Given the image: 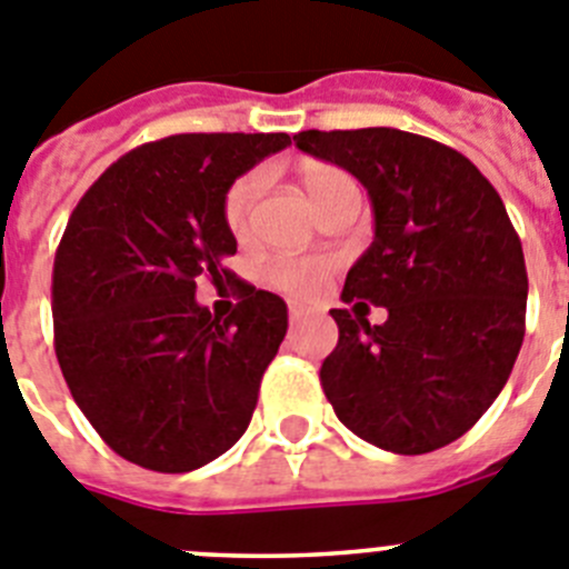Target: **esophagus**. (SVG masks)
I'll return each instance as SVG.
<instances>
[{"mask_svg":"<svg viewBox=\"0 0 569 569\" xmlns=\"http://www.w3.org/2000/svg\"><path fill=\"white\" fill-rule=\"evenodd\" d=\"M303 317H306L303 306H289V322H291V326H297V322H303Z\"/></svg>","mask_w":569,"mask_h":569,"instance_id":"1","label":"esophagus"}]
</instances>
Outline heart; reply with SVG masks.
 I'll return each mask as SVG.
<instances>
[{
	"instance_id": "obj_1",
	"label": "heart",
	"mask_w": 569,
	"mask_h": 569,
	"mask_svg": "<svg viewBox=\"0 0 569 569\" xmlns=\"http://www.w3.org/2000/svg\"><path fill=\"white\" fill-rule=\"evenodd\" d=\"M351 181V176L331 163H309L303 172H300V183H303V192L309 196V201L315 203V209L320 207L326 198L335 192L340 183ZM260 189H263V172H247L240 176L232 187L227 189L223 196V223H227L229 232L234 238H247L249 223H252L254 203L260 198ZM329 266L322 260H278L269 269V280L278 286L286 295H309L317 283L322 280Z\"/></svg>"
}]
</instances>
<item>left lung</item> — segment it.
<instances>
[{
	"mask_svg": "<svg viewBox=\"0 0 569 569\" xmlns=\"http://www.w3.org/2000/svg\"><path fill=\"white\" fill-rule=\"evenodd\" d=\"M295 144L368 189L373 243L351 266L340 337L320 368L348 431L391 453H428L470 431L508 382L525 340L521 240L493 183L462 152L391 127L306 130ZM360 306V303H357ZM355 306V309H357Z\"/></svg>",
	"mask_w": 569,
	"mask_h": 569,
	"instance_id": "1",
	"label": "left lung"
}]
</instances>
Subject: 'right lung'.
Returning a JSON list of instances; mask_svg holds the SVG:
<instances>
[{
	"label": "right lung",
	"instance_id": "obj_1",
	"mask_svg": "<svg viewBox=\"0 0 569 569\" xmlns=\"http://www.w3.org/2000/svg\"><path fill=\"white\" fill-rule=\"evenodd\" d=\"M289 144L181 132L121 156L76 203L53 260V346L76 406L127 462L187 473L249 428L289 317L223 266L238 249L223 196ZM198 277L233 283L232 316L197 306Z\"/></svg>",
	"mask_w": 569,
	"mask_h": 569
}]
</instances>
